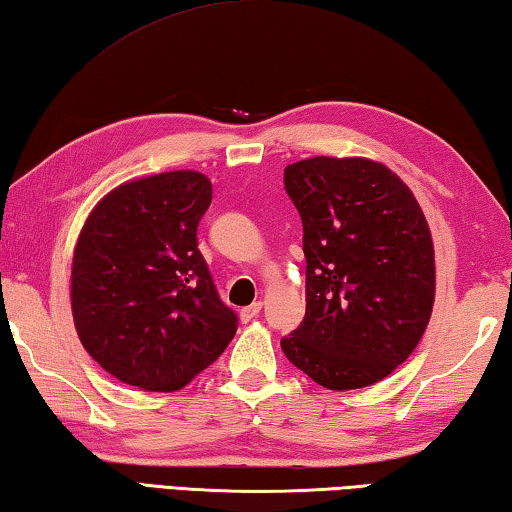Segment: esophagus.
<instances>
[{
    "label": "esophagus",
    "mask_w": 512,
    "mask_h": 512,
    "mask_svg": "<svg viewBox=\"0 0 512 512\" xmlns=\"http://www.w3.org/2000/svg\"><path fill=\"white\" fill-rule=\"evenodd\" d=\"M259 311H262V302H253L250 306H244V309L239 311V318H241V322L248 324V322H253L257 318Z\"/></svg>",
    "instance_id": "esophagus-1"
}]
</instances>
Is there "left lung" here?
<instances>
[{
    "mask_svg": "<svg viewBox=\"0 0 512 512\" xmlns=\"http://www.w3.org/2000/svg\"><path fill=\"white\" fill-rule=\"evenodd\" d=\"M302 217L306 313L284 356L345 392L387 378L421 342L434 306V244L412 190L362 156L286 165Z\"/></svg>",
    "mask_w": 512,
    "mask_h": 512,
    "instance_id": "8db88e82",
    "label": "left lung"
}]
</instances>
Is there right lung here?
<instances>
[{"mask_svg": "<svg viewBox=\"0 0 512 512\" xmlns=\"http://www.w3.org/2000/svg\"><path fill=\"white\" fill-rule=\"evenodd\" d=\"M212 183L194 170L125 181L80 230L71 311L98 365L147 392H176L235 338L237 315L219 300L197 226Z\"/></svg>", "mask_w": 512, "mask_h": 512, "instance_id": "right-lung-1", "label": "right lung"}]
</instances>
